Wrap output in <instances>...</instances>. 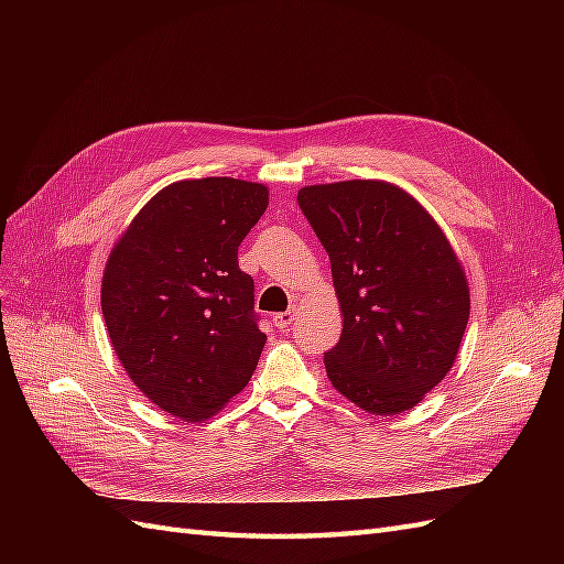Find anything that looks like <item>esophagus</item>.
<instances>
[{"mask_svg": "<svg viewBox=\"0 0 564 564\" xmlns=\"http://www.w3.org/2000/svg\"><path fill=\"white\" fill-rule=\"evenodd\" d=\"M294 319H296V308H294V305H292V308H289L286 313H280V315L272 317V322H275L278 329H286L289 324H292Z\"/></svg>", "mask_w": 564, "mask_h": 564, "instance_id": "1", "label": "esophagus"}]
</instances>
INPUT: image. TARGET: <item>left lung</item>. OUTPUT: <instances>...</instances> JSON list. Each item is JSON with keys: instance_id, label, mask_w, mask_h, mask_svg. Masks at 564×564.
Masks as SVG:
<instances>
[{"instance_id": "8db88e82", "label": "left lung", "mask_w": 564, "mask_h": 564, "mask_svg": "<svg viewBox=\"0 0 564 564\" xmlns=\"http://www.w3.org/2000/svg\"><path fill=\"white\" fill-rule=\"evenodd\" d=\"M299 207L332 261L344 311L324 367L340 395L377 416L416 406L452 369L470 294L445 232L383 181L299 191Z\"/></svg>"}]
</instances>
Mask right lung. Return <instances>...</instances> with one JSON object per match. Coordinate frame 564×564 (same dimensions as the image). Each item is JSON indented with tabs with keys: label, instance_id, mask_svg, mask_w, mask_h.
I'll use <instances>...</instances> for the list:
<instances>
[{
	"label": "right lung",
	"instance_id": "obj_1",
	"mask_svg": "<svg viewBox=\"0 0 564 564\" xmlns=\"http://www.w3.org/2000/svg\"><path fill=\"white\" fill-rule=\"evenodd\" d=\"M268 187L228 176L166 185L115 245L100 308L129 379L185 421L216 414L259 365L265 334L237 247Z\"/></svg>",
	"mask_w": 564,
	"mask_h": 564
}]
</instances>
